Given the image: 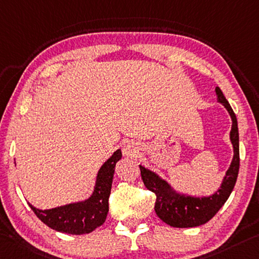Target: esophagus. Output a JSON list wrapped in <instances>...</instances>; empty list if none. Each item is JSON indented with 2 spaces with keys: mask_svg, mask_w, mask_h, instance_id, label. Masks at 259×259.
<instances>
[{
  "mask_svg": "<svg viewBox=\"0 0 259 259\" xmlns=\"http://www.w3.org/2000/svg\"><path fill=\"white\" fill-rule=\"evenodd\" d=\"M122 151H123V154H124L125 157H135V155L138 153L139 146L136 142L128 141L123 144Z\"/></svg>",
  "mask_w": 259,
  "mask_h": 259,
  "instance_id": "esophagus-1",
  "label": "esophagus"
}]
</instances>
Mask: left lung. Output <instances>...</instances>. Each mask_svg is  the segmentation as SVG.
I'll use <instances>...</instances> for the list:
<instances>
[{"label": "left lung", "instance_id": "obj_1", "mask_svg": "<svg viewBox=\"0 0 259 259\" xmlns=\"http://www.w3.org/2000/svg\"><path fill=\"white\" fill-rule=\"evenodd\" d=\"M215 93L218 101L225 106L231 115L233 124L231 130V141L234 149V157L231 167L226 171V176L221 183V187L215 194L210 197H191L180 195L174 191L165 180L139 165L142 180L145 187L157 196L154 205V211L163 223L178 228L197 227L206 224L217 214L221 206L228 199L229 195L235 186L237 175L240 169V145H239V128L235 113L233 112L231 105L228 104L224 93L217 86Z\"/></svg>", "mask_w": 259, "mask_h": 259}]
</instances>
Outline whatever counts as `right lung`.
Listing matches in <instances>:
<instances>
[{
	"instance_id": "1",
	"label": "right lung",
	"mask_w": 259,
	"mask_h": 259,
	"mask_svg": "<svg viewBox=\"0 0 259 259\" xmlns=\"http://www.w3.org/2000/svg\"><path fill=\"white\" fill-rule=\"evenodd\" d=\"M121 157V150L115 151L112 157L101 166L97 176L93 194L84 202L68 204L44 211L35 208L31 204L28 205L35 215L54 231L73 235L93 232L104 224L107 218L109 210L108 198L112 189L115 165Z\"/></svg>"
}]
</instances>
